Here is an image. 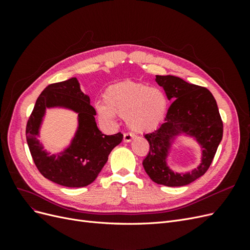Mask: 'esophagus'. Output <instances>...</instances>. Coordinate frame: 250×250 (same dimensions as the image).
I'll return each mask as SVG.
<instances>
[{"label": "esophagus", "instance_id": "esophagus-1", "mask_svg": "<svg viewBox=\"0 0 250 250\" xmlns=\"http://www.w3.org/2000/svg\"><path fill=\"white\" fill-rule=\"evenodd\" d=\"M133 138H134V134H133V133L125 132V133H124V137H123V141H124L125 143H128V142H130Z\"/></svg>", "mask_w": 250, "mask_h": 250}]
</instances>
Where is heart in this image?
<instances>
[{"mask_svg": "<svg viewBox=\"0 0 250 250\" xmlns=\"http://www.w3.org/2000/svg\"><path fill=\"white\" fill-rule=\"evenodd\" d=\"M105 104H98L101 119L110 121L115 115L125 118L129 129L146 132L158 127L168 110V99L163 90L144 83L123 82L109 86L104 94Z\"/></svg>", "mask_w": 250, "mask_h": 250, "instance_id": "1", "label": "heart"}]
</instances>
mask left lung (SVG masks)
Returning a JSON list of instances; mask_svg holds the SVG:
<instances>
[{"instance_id":"1","label":"left lung","mask_w":250,"mask_h":250,"mask_svg":"<svg viewBox=\"0 0 250 250\" xmlns=\"http://www.w3.org/2000/svg\"><path fill=\"white\" fill-rule=\"evenodd\" d=\"M155 81L173 101L165 122L145 134L150 149L143 167L158 185L181 187L193 183L208 171L223 135V123L214 96L206 87L191 84L176 76H160ZM180 134L194 137L203 148L202 163L188 173H174L167 165L171 143Z\"/></svg>"}]
</instances>
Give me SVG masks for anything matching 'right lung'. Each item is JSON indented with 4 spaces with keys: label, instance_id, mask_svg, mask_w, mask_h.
Masks as SVG:
<instances>
[{
    "label": "right lung",
    "instance_id": "right-lung-1",
    "mask_svg": "<svg viewBox=\"0 0 250 250\" xmlns=\"http://www.w3.org/2000/svg\"><path fill=\"white\" fill-rule=\"evenodd\" d=\"M52 107L77 112L79 127L70 146L50 156L37 137L45 109ZM95 116L89 97L81 92L77 78L53 83L42 90L28 120L26 138L36 168L44 177L69 188L86 187L97 178L111 150L122 142L123 134H103L97 127Z\"/></svg>",
    "mask_w": 250,
    "mask_h": 250
}]
</instances>
